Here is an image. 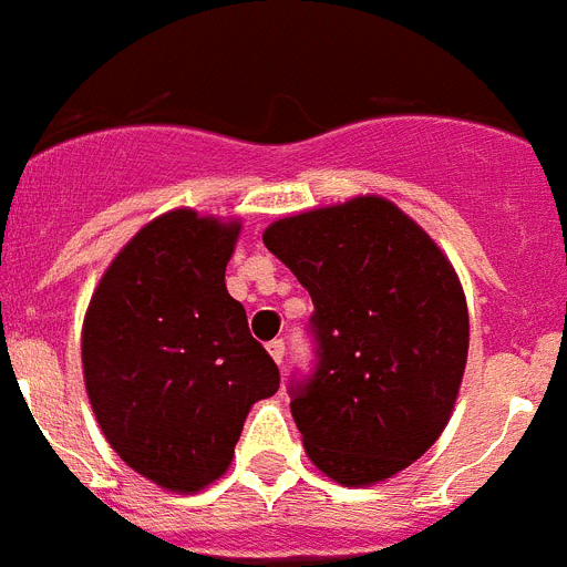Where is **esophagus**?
<instances>
[{"instance_id":"esophagus-1","label":"esophagus","mask_w":567,"mask_h":567,"mask_svg":"<svg viewBox=\"0 0 567 567\" xmlns=\"http://www.w3.org/2000/svg\"><path fill=\"white\" fill-rule=\"evenodd\" d=\"M267 349H269V354H272L275 363L278 365L284 363V358H287V346H284V340H269Z\"/></svg>"}]
</instances>
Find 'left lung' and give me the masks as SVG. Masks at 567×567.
Segmentation results:
<instances>
[{
	"label": "left lung",
	"mask_w": 567,
	"mask_h": 567,
	"mask_svg": "<svg viewBox=\"0 0 567 567\" xmlns=\"http://www.w3.org/2000/svg\"><path fill=\"white\" fill-rule=\"evenodd\" d=\"M264 244L312 295L318 365L292 380L307 454L372 485L443 434L468 358V309L443 249L378 195L269 224Z\"/></svg>",
	"instance_id": "8db88e82"
}]
</instances>
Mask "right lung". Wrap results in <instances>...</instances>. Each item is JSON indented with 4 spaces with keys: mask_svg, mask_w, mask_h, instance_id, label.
I'll return each instance as SVG.
<instances>
[{
    "mask_svg": "<svg viewBox=\"0 0 567 567\" xmlns=\"http://www.w3.org/2000/svg\"><path fill=\"white\" fill-rule=\"evenodd\" d=\"M240 221L173 209L115 255L82 327L87 398L113 452L193 494L229 468L252 403L280 374L224 272Z\"/></svg>",
    "mask_w": 567,
    "mask_h": 567,
    "instance_id": "add662e5",
    "label": "right lung"
}]
</instances>
